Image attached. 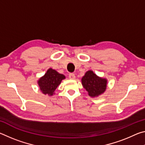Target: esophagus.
<instances>
[{"label": "esophagus", "instance_id": "1", "mask_svg": "<svg viewBox=\"0 0 145 145\" xmlns=\"http://www.w3.org/2000/svg\"><path fill=\"white\" fill-rule=\"evenodd\" d=\"M68 77H69L70 79H73H73H75V75L74 73H70Z\"/></svg>", "mask_w": 145, "mask_h": 145}]
</instances>
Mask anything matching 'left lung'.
Here are the masks:
<instances>
[{
  "instance_id": "obj_1",
  "label": "left lung",
  "mask_w": 145,
  "mask_h": 145,
  "mask_svg": "<svg viewBox=\"0 0 145 145\" xmlns=\"http://www.w3.org/2000/svg\"><path fill=\"white\" fill-rule=\"evenodd\" d=\"M81 82L83 87L91 97H96L104 93L107 88L106 78L99 77L91 70L86 72Z\"/></svg>"
}]
</instances>
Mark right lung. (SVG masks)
Here are the masks:
<instances>
[{
	"instance_id": "obj_1",
	"label": "right lung",
	"mask_w": 145,
	"mask_h": 145,
	"mask_svg": "<svg viewBox=\"0 0 145 145\" xmlns=\"http://www.w3.org/2000/svg\"><path fill=\"white\" fill-rule=\"evenodd\" d=\"M65 76L59 73L57 71L49 68L45 74L38 80V84L41 91L43 94L52 96L55 90L61 84L62 80L65 79Z\"/></svg>"
}]
</instances>
